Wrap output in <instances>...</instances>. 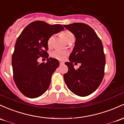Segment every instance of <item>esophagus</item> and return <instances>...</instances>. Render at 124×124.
Here are the masks:
<instances>
[{
  "label": "esophagus",
  "mask_w": 124,
  "mask_h": 124,
  "mask_svg": "<svg viewBox=\"0 0 124 124\" xmlns=\"http://www.w3.org/2000/svg\"><path fill=\"white\" fill-rule=\"evenodd\" d=\"M64 64V62H60V65H62Z\"/></svg>",
  "instance_id": "34e87169"
}]
</instances>
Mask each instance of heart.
<instances>
[{"mask_svg":"<svg viewBox=\"0 0 124 124\" xmlns=\"http://www.w3.org/2000/svg\"><path fill=\"white\" fill-rule=\"evenodd\" d=\"M61 36L65 40L69 43L74 42L75 40V36L72 32L69 30H64L61 33ZM53 40V36H51L47 40V46L48 47H50L52 45ZM69 55V53L67 51L62 50H54L51 53V56L53 58L58 60H64L67 55Z\"/></svg>","mask_w":124,"mask_h":124,"instance_id":"b5f03b06","label":"heart"}]
</instances>
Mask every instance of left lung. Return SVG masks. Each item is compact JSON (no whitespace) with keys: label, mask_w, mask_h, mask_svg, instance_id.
<instances>
[{"label":"left lung","mask_w":124,"mask_h":124,"mask_svg":"<svg viewBox=\"0 0 124 124\" xmlns=\"http://www.w3.org/2000/svg\"><path fill=\"white\" fill-rule=\"evenodd\" d=\"M76 37V43L66 62L67 73L64 80L68 88L76 95L85 97L97 90L104 76L105 55L101 40L88 24L74 23L64 25ZM81 63L78 69L73 68V63Z\"/></svg>","instance_id":"1"}]
</instances>
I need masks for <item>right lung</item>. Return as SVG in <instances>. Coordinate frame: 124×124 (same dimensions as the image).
I'll return each mask as SVG.
<instances>
[{
    "label": "right lung",
    "instance_id": "1",
    "mask_svg": "<svg viewBox=\"0 0 124 124\" xmlns=\"http://www.w3.org/2000/svg\"><path fill=\"white\" fill-rule=\"evenodd\" d=\"M64 29L61 24L35 21L27 25L18 37L12 55L13 79L19 91L27 97H40L49 87L59 62L48 58L47 40ZM40 56L47 58V62L38 63Z\"/></svg>",
    "mask_w": 124,
    "mask_h": 124
}]
</instances>
